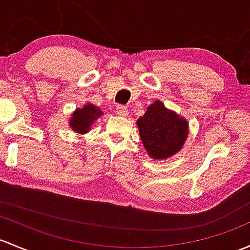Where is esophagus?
Wrapping results in <instances>:
<instances>
[{"label":"esophagus","mask_w":250,"mask_h":250,"mask_svg":"<svg viewBox=\"0 0 250 250\" xmlns=\"http://www.w3.org/2000/svg\"><path fill=\"white\" fill-rule=\"evenodd\" d=\"M116 112L120 116H127L128 115V109L125 106H123V105H118L116 107Z\"/></svg>","instance_id":"1"}]
</instances>
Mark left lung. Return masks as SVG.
Instances as JSON below:
<instances>
[{
  "mask_svg": "<svg viewBox=\"0 0 250 250\" xmlns=\"http://www.w3.org/2000/svg\"><path fill=\"white\" fill-rule=\"evenodd\" d=\"M139 134L149 158L164 160L185 146L189 134L188 121L160 101L153 102L144 116L136 120Z\"/></svg>",
  "mask_w": 250,
  "mask_h": 250,
  "instance_id": "obj_1",
  "label": "left lung"
}]
</instances>
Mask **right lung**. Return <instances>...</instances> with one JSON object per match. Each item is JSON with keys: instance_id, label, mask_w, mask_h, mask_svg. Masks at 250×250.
Segmentation results:
<instances>
[{"instance_id": "1", "label": "right lung", "mask_w": 250, "mask_h": 250, "mask_svg": "<svg viewBox=\"0 0 250 250\" xmlns=\"http://www.w3.org/2000/svg\"><path fill=\"white\" fill-rule=\"evenodd\" d=\"M102 115H103V111L99 107L91 103H86L83 107L75 109V111L70 115V129L79 134L88 133L94 121L98 120Z\"/></svg>"}]
</instances>
